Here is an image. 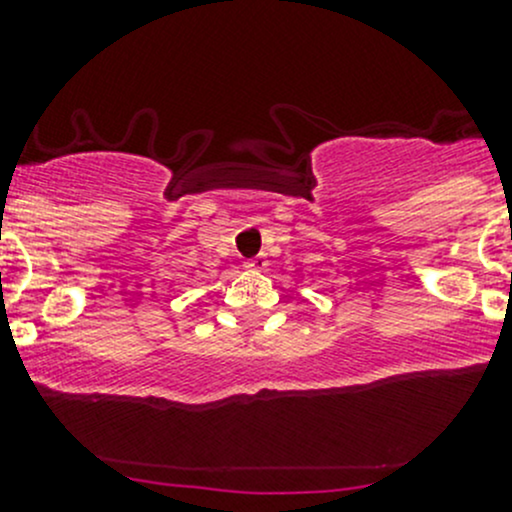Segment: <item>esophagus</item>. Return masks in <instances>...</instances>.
I'll list each match as a JSON object with an SVG mask.
<instances>
[{"instance_id": "obj_1", "label": "esophagus", "mask_w": 512, "mask_h": 512, "mask_svg": "<svg viewBox=\"0 0 512 512\" xmlns=\"http://www.w3.org/2000/svg\"><path fill=\"white\" fill-rule=\"evenodd\" d=\"M267 265H270V260H267L265 255H257V257H252V260L245 262V267L250 272H265Z\"/></svg>"}]
</instances>
